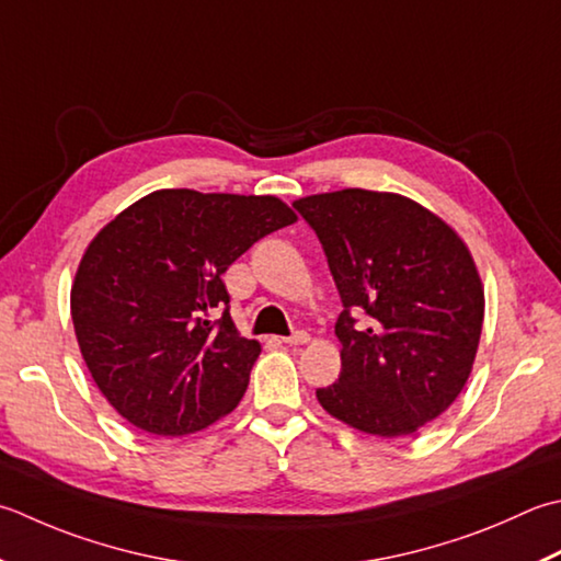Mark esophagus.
Here are the masks:
<instances>
[{
	"mask_svg": "<svg viewBox=\"0 0 561 561\" xmlns=\"http://www.w3.org/2000/svg\"><path fill=\"white\" fill-rule=\"evenodd\" d=\"M309 333H304V331H296L294 335H289V337H282V343L284 345H306L309 343Z\"/></svg>",
	"mask_w": 561,
	"mask_h": 561,
	"instance_id": "1",
	"label": "esophagus"
}]
</instances>
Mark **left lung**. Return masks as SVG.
Listing matches in <instances>:
<instances>
[{
  "instance_id": "1",
  "label": "left lung",
  "mask_w": 561,
  "mask_h": 561,
  "mask_svg": "<svg viewBox=\"0 0 561 561\" xmlns=\"http://www.w3.org/2000/svg\"><path fill=\"white\" fill-rule=\"evenodd\" d=\"M316 230L345 311L340 379L318 403L377 437L413 435L443 415L474 365L484 287L453 226L393 192L340 190L296 199ZM350 310H365L357 327Z\"/></svg>"
}]
</instances>
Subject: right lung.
I'll return each instance as SVG.
<instances>
[{
    "label": "right lung",
    "mask_w": 561,
    "mask_h": 561,
    "mask_svg": "<svg viewBox=\"0 0 561 561\" xmlns=\"http://www.w3.org/2000/svg\"><path fill=\"white\" fill-rule=\"evenodd\" d=\"M296 221L277 196L158 190L87 245L70 313L84 365L121 419L180 437L243 399L257 340L240 337L221 274Z\"/></svg>",
    "instance_id": "1"
}]
</instances>
